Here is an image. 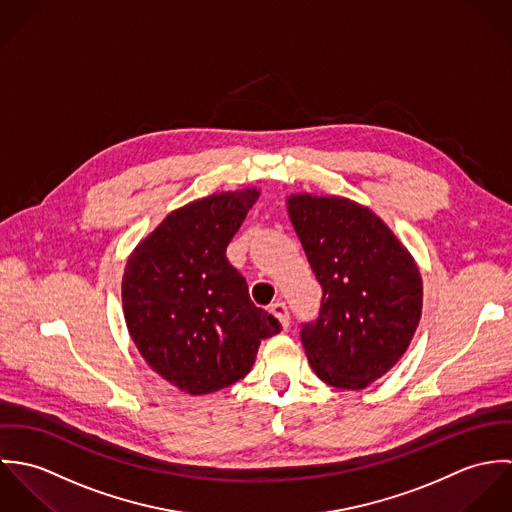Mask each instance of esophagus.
Segmentation results:
<instances>
[{
    "label": "esophagus",
    "mask_w": 512,
    "mask_h": 512,
    "mask_svg": "<svg viewBox=\"0 0 512 512\" xmlns=\"http://www.w3.org/2000/svg\"><path fill=\"white\" fill-rule=\"evenodd\" d=\"M270 311L274 317H278V321L282 323L284 329L290 327V311H288V305L284 301H276L270 305Z\"/></svg>",
    "instance_id": "34e87169"
}]
</instances>
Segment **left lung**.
Here are the masks:
<instances>
[{"mask_svg": "<svg viewBox=\"0 0 512 512\" xmlns=\"http://www.w3.org/2000/svg\"><path fill=\"white\" fill-rule=\"evenodd\" d=\"M290 219L323 290L301 345L315 374L361 390L410 345L422 315V278L408 250L372 211L341 197L292 195Z\"/></svg>", "mask_w": 512, "mask_h": 512, "instance_id": "obj_1", "label": "left lung"}]
</instances>
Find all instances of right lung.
<instances>
[{"label":"right lung","mask_w":512,"mask_h":512,"mask_svg":"<svg viewBox=\"0 0 512 512\" xmlns=\"http://www.w3.org/2000/svg\"><path fill=\"white\" fill-rule=\"evenodd\" d=\"M256 199L258 191L246 189L189 203L167 215L128 260V331L147 365L183 392L209 394L244 378L260 341L282 331L226 260Z\"/></svg>","instance_id":"1"}]
</instances>
